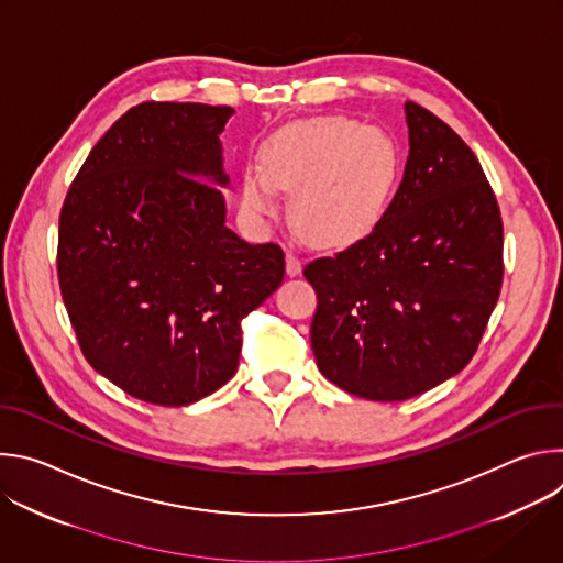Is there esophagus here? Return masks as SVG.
Instances as JSON below:
<instances>
[{"mask_svg": "<svg viewBox=\"0 0 563 563\" xmlns=\"http://www.w3.org/2000/svg\"><path fill=\"white\" fill-rule=\"evenodd\" d=\"M285 261H287V274H289V276H298V274H300V269H302V261H300V256H296L294 252H287Z\"/></svg>", "mask_w": 563, "mask_h": 563, "instance_id": "obj_1", "label": "esophagus"}]
</instances>
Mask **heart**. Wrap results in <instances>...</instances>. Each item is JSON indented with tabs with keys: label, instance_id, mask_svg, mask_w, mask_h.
Listing matches in <instances>:
<instances>
[{
	"label": "heart",
	"instance_id": "1",
	"mask_svg": "<svg viewBox=\"0 0 563 563\" xmlns=\"http://www.w3.org/2000/svg\"><path fill=\"white\" fill-rule=\"evenodd\" d=\"M263 170L245 169L240 205L252 216L278 213L276 189L294 196L298 233L318 247H343L385 216L400 178L394 140L352 118L325 115L289 126L263 148Z\"/></svg>",
	"mask_w": 563,
	"mask_h": 563
}]
</instances>
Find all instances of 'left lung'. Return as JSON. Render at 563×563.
Wrapping results in <instances>:
<instances>
[{
  "label": "left lung",
  "instance_id": "8db88e82",
  "mask_svg": "<svg viewBox=\"0 0 563 563\" xmlns=\"http://www.w3.org/2000/svg\"><path fill=\"white\" fill-rule=\"evenodd\" d=\"M406 122L410 155L383 220L302 272L318 296V369L383 404L419 396L470 363L504 280V224L476 155L415 102Z\"/></svg>",
  "mask_w": 563,
  "mask_h": 563
}]
</instances>
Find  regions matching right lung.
Here are the masks:
<instances>
[{
  "label": "right lung",
  "mask_w": 563,
  "mask_h": 563,
  "mask_svg": "<svg viewBox=\"0 0 563 563\" xmlns=\"http://www.w3.org/2000/svg\"><path fill=\"white\" fill-rule=\"evenodd\" d=\"M231 107L144 102L93 146L59 213L62 298L91 367L183 408L238 369L240 320L283 283L278 245L227 227Z\"/></svg>",
  "instance_id": "obj_1"
}]
</instances>
